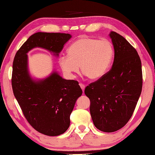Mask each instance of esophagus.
<instances>
[{
    "mask_svg": "<svg viewBox=\"0 0 155 155\" xmlns=\"http://www.w3.org/2000/svg\"><path fill=\"white\" fill-rule=\"evenodd\" d=\"M80 87H81V89H82V91L84 92V89H85V86L83 84H82V83H80Z\"/></svg>",
    "mask_w": 155,
    "mask_h": 155,
    "instance_id": "1",
    "label": "esophagus"
}]
</instances>
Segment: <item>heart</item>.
<instances>
[{
	"mask_svg": "<svg viewBox=\"0 0 155 155\" xmlns=\"http://www.w3.org/2000/svg\"><path fill=\"white\" fill-rule=\"evenodd\" d=\"M68 55L61 56L59 64L66 75L72 77L81 71L91 80H96L106 74L112 62L114 50L107 39L82 37L76 40L67 51Z\"/></svg>",
	"mask_w": 155,
	"mask_h": 155,
	"instance_id": "b5f03b06",
	"label": "heart"
}]
</instances>
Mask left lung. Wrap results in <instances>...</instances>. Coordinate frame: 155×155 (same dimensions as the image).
<instances>
[{"mask_svg": "<svg viewBox=\"0 0 155 155\" xmlns=\"http://www.w3.org/2000/svg\"><path fill=\"white\" fill-rule=\"evenodd\" d=\"M114 48L111 70L85 88L90 113L97 129L116 132L132 117L142 90L141 61L136 49L124 37L109 33Z\"/></svg>", "mask_w": 155, "mask_h": 155, "instance_id": "1", "label": "left lung"}]
</instances>
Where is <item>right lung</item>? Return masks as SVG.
I'll list each match as a JSON object with an SVG mask.
<instances>
[{"instance_id": "add662e5", "label": "right lung", "mask_w": 155, "mask_h": 155, "mask_svg": "<svg viewBox=\"0 0 155 155\" xmlns=\"http://www.w3.org/2000/svg\"><path fill=\"white\" fill-rule=\"evenodd\" d=\"M71 37L65 33H35L14 57V95L28 123L45 135L58 136L68 130L70 115L82 91L78 81L64 79L54 71L44 79H34L28 70L27 54L35 48H41L58 56Z\"/></svg>"}]
</instances>
